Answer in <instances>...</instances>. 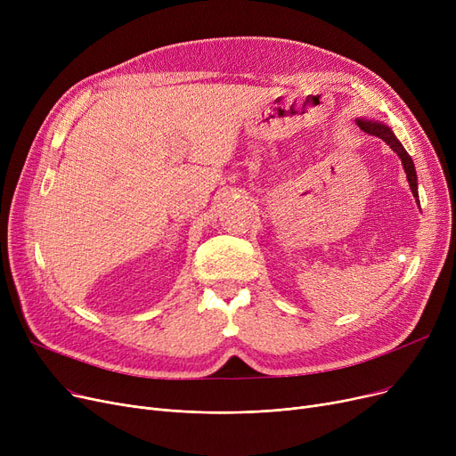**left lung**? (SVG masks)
<instances>
[{"mask_svg":"<svg viewBox=\"0 0 456 456\" xmlns=\"http://www.w3.org/2000/svg\"><path fill=\"white\" fill-rule=\"evenodd\" d=\"M356 122V126L361 127L362 131H366V133H370V134H373V136H379V138H382L385 140L388 146L397 153V157L401 159V164H403V167H404V174H406V181H409V184H411V190H412V196L416 198V203L419 205V196H418V175H416V167H414V162H412V157L406 153V150L403 148V143L397 140V136L394 134V131L388 127V126H385V124H380V122H375V119H366V118H356L354 119Z\"/></svg>","mask_w":456,"mask_h":456,"instance_id":"8db88e82","label":"left lung"}]
</instances>
